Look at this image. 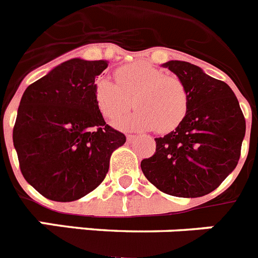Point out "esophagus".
<instances>
[{
  "label": "esophagus",
  "mask_w": 258,
  "mask_h": 258,
  "mask_svg": "<svg viewBox=\"0 0 258 258\" xmlns=\"http://www.w3.org/2000/svg\"><path fill=\"white\" fill-rule=\"evenodd\" d=\"M134 139H135V135H132V134L127 135V140H128V141H132Z\"/></svg>",
  "instance_id": "34e87169"
}]
</instances>
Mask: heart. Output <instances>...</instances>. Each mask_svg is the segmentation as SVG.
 Returning <instances> with one entry per match:
<instances>
[{"label": "heart", "instance_id": "1", "mask_svg": "<svg viewBox=\"0 0 258 258\" xmlns=\"http://www.w3.org/2000/svg\"><path fill=\"white\" fill-rule=\"evenodd\" d=\"M117 82L108 77L95 83V101L109 120L120 118L134 105L138 110L118 126L153 130L159 134L175 130L189 109V92L176 76H167L149 62L138 61L115 71Z\"/></svg>", "mask_w": 258, "mask_h": 258}]
</instances>
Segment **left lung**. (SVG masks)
I'll use <instances>...</instances> for the list:
<instances>
[{"mask_svg": "<svg viewBox=\"0 0 258 258\" xmlns=\"http://www.w3.org/2000/svg\"><path fill=\"white\" fill-rule=\"evenodd\" d=\"M164 67L189 92L184 120L163 138L154 139L155 153L141 169L157 189L168 196L197 198L221 185L240 158L245 119L233 90L186 61Z\"/></svg>", "mask_w": 258, "mask_h": 258, "instance_id": "left-lung-1", "label": "left lung"}]
</instances>
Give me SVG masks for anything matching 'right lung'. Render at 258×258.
Here are the masks:
<instances>
[{
    "instance_id": "1",
    "label": "right lung",
    "mask_w": 258,
    "mask_h": 258,
    "mask_svg": "<svg viewBox=\"0 0 258 258\" xmlns=\"http://www.w3.org/2000/svg\"><path fill=\"white\" fill-rule=\"evenodd\" d=\"M105 60L72 59L27 87L13 141L25 180L45 198L73 202L96 189L126 136L105 123L95 78Z\"/></svg>"
}]
</instances>
